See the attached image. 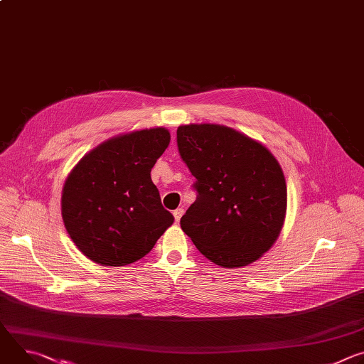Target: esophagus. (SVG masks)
<instances>
[{
	"instance_id": "1",
	"label": "esophagus",
	"mask_w": 364,
	"mask_h": 364,
	"mask_svg": "<svg viewBox=\"0 0 364 364\" xmlns=\"http://www.w3.org/2000/svg\"><path fill=\"white\" fill-rule=\"evenodd\" d=\"M174 219H176V222L178 223L180 222V219H181V216L184 215V209H181V207H180V209H177V210H174Z\"/></svg>"
}]
</instances>
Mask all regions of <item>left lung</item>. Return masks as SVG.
I'll list each match as a JSON object with an SVG mask.
<instances>
[{"label": "left lung", "instance_id": "left-lung-1", "mask_svg": "<svg viewBox=\"0 0 364 364\" xmlns=\"http://www.w3.org/2000/svg\"><path fill=\"white\" fill-rule=\"evenodd\" d=\"M180 157L194 176L196 201L183 232L212 262L252 264L277 240L287 212V184L274 155L259 142L220 125L177 129Z\"/></svg>", "mask_w": 364, "mask_h": 364}]
</instances>
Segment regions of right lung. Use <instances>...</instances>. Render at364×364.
Returning <instances> with one entry per match:
<instances>
[{
  "label": "right lung",
  "instance_id": "add662e5",
  "mask_svg": "<svg viewBox=\"0 0 364 364\" xmlns=\"http://www.w3.org/2000/svg\"><path fill=\"white\" fill-rule=\"evenodd\" d=\"M168 144L164 128L131 132L100 144L73 168L63 187L62 216L90 261L132 264L173 225L151 180V168Z\"/></svg>",
  "mask_w": 364,
  "mask_h": 364
}]
</instances>
